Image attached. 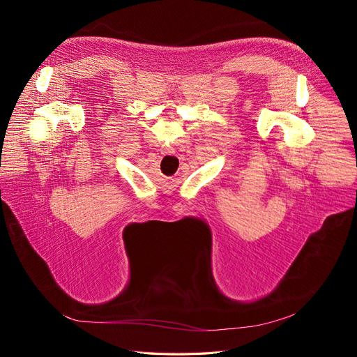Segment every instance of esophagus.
Here are the masks:
<instances>
[{"label":"esophagus","mask_w":357,"mask_h":357,"mask_svg":"<svg viewBox=\"0 0 357 357\" xmlns=\"http://www.w3.org/2000/svg\"><path fill=\"white\" fill-rule=\"evenodd\" d=\"M160 153L162 155H174L176 153V149L174 147H172V146H162L160 147Z\"/></svg>","instance_id":"esophagus-1"}]
</instances>
